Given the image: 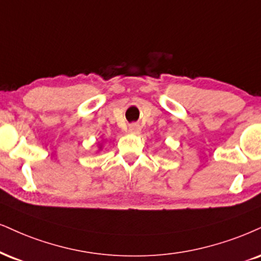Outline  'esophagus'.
Segmentation results:
<instances>
[{
	"instance_id": "obj_1",
	"label": "esophagus",
	"mask_w": 261,
	"mask_h": 261,
	"mask_svg": "<svg viewBox=\"0 0 261 261\" xmlns=\"http://www.w3.org/2000/svg\"><path fill=\"white\" fill-rule=\"evenodd\" d=\"M129 132L130 133H139L140 132V125L138 123H132L129 124Z\"/></svg>"
}]
</instances>
